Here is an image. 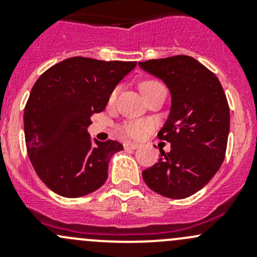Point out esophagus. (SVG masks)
Masks as SVG:
<instances>
[{"label":"esophagus","instance_id":"1","mask_svg":"<svg viewBox=\"0 0 257 257\" xmlns=\"http://www.w3.org/2000/svg\"><path fill=\"white\" fill-rule=\"evenodd\" d=\"M139 148V144L137 143H132V142H125L124 143V149H129V150H136Z\"/></svg>","mask_w":257,"mask_h":257}]
</instances>
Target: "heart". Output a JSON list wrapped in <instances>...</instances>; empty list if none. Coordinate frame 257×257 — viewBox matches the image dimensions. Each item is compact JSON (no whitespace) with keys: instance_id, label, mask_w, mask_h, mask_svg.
I'll list each match as a JSON object with an SVG mask.
<instances>
[{"instance_id":"obj_1","label":"heart","mask_w":257,"mask_h":257,"mask_svg":"<svg viewBox=\"0 0 257 257\" xmlns=\"http://www.w3.org/2000/svg\"><path fill=\"white\" fill-rule=\"evenodd\" d=\"M160 85L162 84H160L159 82H157V80H145V82H143L141 84V89L142 92H143V94H145V93L150 92L152 89H154V88L157 87H160ZM116 92H118V90L115 89L112 93V95H110V102H113V100L115 99ZM149 126L150 124L148 123V121H143V120L129 121V123L123 124V125L120 126V131L123 132L126 137H131V138H139V137L143 136L144 132L147 131Z\"/></svg>"}]
</instances>
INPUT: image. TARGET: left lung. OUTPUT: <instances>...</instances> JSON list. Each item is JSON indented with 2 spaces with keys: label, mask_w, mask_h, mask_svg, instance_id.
Returning a JSON list of instances; mask_svg holds the SVG:
<instances>
[{
  "label": "left lung",
  "mask_w": 257,
  "mask_h": 257,
  "mask_svg": "<svg viewBox=\"0 0 257 257\" xmlns=\"http://www.w3.org/2000/svg\"><path fill=\"white\" fill-rule=\"evenodd\" d=\"M162 79L172 97L169 115L158 133L170 143L142 175L155 193L185 199L201 190L221 167L230 131V109L217 77L189 56L139 62Z\"/></svg>",
  "instance_id": "8db88e82"
}]
</instances>
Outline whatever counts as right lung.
<instances>
[{
  "label": "right lung",
  "instance_id": "obj_1",
  "mask_svg": "<svg viewBox=\"0 0 257 257\" xmlns=\"http://www.w3.org/2000/svg\"><path fill=\"white\" fill-rule=\"evenodd\" d=\"M137 62L72 57L48 68L31 90L23 114L28 157L41 180L58 195L79 198L108 178L115 141H92L93 113L104 110L114 88Z\"/></svg>",
  "mask_w": 257,
  "mask_h": 257
}]
</instances>
